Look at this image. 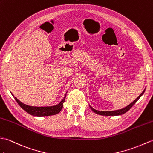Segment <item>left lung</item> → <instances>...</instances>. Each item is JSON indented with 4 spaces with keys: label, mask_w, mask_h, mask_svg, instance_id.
I'll return each mask as SVG.
<instances>
[{
    "label": "left lung",
    "mask_w": 153,
    "mask_h": 153,
    "mask_svg": "<svg viewBox=\"0 0 153 153\" xmlns=\"http://www.w3.org/2000/svg\"><path fill=\"white\" fill-rule=\"evenodd\" d=\"M146 88L144 89V90L143 91V92H142L140 96H139L136 99H135L133 102L131 103L130 104H129L128 106H126V107L123 108H121V109H118V110H115V111H98L92 107H91L90 105H89L90 107L91 108V109L95 113H96L97 114H100V115H103V116H118V115H122L124 114L125 113H126L127 111H128L130 109V108L132 107V106L137 102L138 101V100L140 99V98L143 96V94H144Z\"/></svg>",
    "instance_id": "8db88e82"
}]
</instances>
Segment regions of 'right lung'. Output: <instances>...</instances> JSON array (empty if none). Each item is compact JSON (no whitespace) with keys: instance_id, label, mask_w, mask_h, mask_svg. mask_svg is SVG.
I'll return each mask as SVG.
<instances>
[{"instance_id":"right-lung-1","label":"right lung","mask_w":153,"mask_h":153,"mask_svg":"<svg viewBox=\"0 0 153 153\" xmlns=\"http://www.w3.org/2000/svg\"><path fill=\"white\" fill-rule=\"evenodd\" d=\"M67 91L66 92L65 96L63 97L62 100L60 102L56 105H53V106H49V107H33V106H29V105H25L21 102L19 100L17 99L16 97L12 94V96L14 97L15 100L17 101V103L19 104V105L21 107L23 110L26 111L27 113L33 115V116L36 117H47V116H51V115H55L57 113H59L62 110V108L63 107V103L65 102L66 95Z\"/></svg>"}]
</instances>
